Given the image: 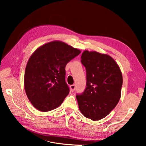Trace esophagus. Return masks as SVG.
Returning a JSON list of instances; mask_svg holds the SVG:
<instances>
[{"instance_id": "obj_1", "label": "esophagus", "mask_w": 146, "mask_h": 146, "mask_svg": "<svg viewBox=\"0 0 146 146\" xmlns=\"http://www.w3.org/2000/svg\"><path fill=\"white\" fill-rule=\"evenodd\" d=\"M70 91H71L72 92H74L75 90H76V86L75 85H72L70 86Z\"/></svg>"}]
</instances>
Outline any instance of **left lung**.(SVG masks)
I'll return each instance as SVG.
<instances>
[{
    "label": "left lung",
    "instance_id": "left-lung-1",
    "mask_svg": "<svg viewBox=\"0 0 146 146\" xmlns=\"http://www.w3.org/2000/svg\"><path fill=\"white\" fill-rule=\"evenodd\" d=\"M81 58L86 69V85L82 93L76 94L79 109L85 117L99 121L119 102L122 73L116 61L108 55L86 50Z\"/></svg>",
    "mask_w": 146,
    "mask_h": 146
}]
</instances>
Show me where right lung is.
<instances>
[{
  "instance_id": "right-lung-1",
  "label": "right lung",
  "mask_w": 146,
  "mask_h": 146,
  "mask_svg": "<svg viewBox=\"0 0 146 146\" xmlns=\"http://www.w3.org/2000/svg\"><path fill=\"white\" fill-rule=\"evenodd\" d=\"M80 51L61 41L39 47L26 66L24 88L29 100L41 111H48L62 104L69 94L65 67Z\"/></svg>"
}]
</instances>
